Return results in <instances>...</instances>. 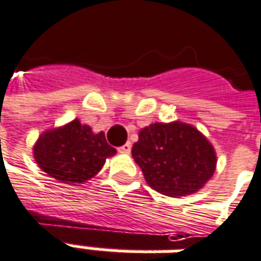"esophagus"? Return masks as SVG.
<instances>
[{
	"label": "esophagus",
	"mask_w": 261,
	"mask_h": 261,
	"mask_svg": "<svg viewBox=\"0 0 261 261\" xmlns=\"http://www.w3.org/2000/svg\"><path fill=\"white\" fill-rule=\"evenodd\" d=\"M118 151H120V152H123V154H130L131 143H125L123 147H120V148H118Z\"/></svg>",
	"instance_id": "esophagus-1"
}]
</instances>
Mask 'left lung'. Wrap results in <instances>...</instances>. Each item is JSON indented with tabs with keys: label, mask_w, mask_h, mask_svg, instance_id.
Here are the masks:
<instances>
[{
	"label": "left lung",
	"mask_w": 261,
	"mask_h": 261,
	"mask_svg": "<svg viewBox=\"0 0 261 261\" xmlns=\"http://www.w3.org/2000/svg\"><path fill=\"white\" fill-rule=\"evenodd\" d=\"M131 154L149 187L172 198L198 192L212 178L218 161L206 137L182 121L144 127Z\"/></svg>",
	"instance_id": "8db88e82"
}]
</instances>
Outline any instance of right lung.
Instances as JSON below:
<instances>
[{
    "mask_svg": "<svg viewBox=\"0 0 261 261\" xmlns=\"http://www.w3.org/2000/svg\"><path fill=\"white\" fill-rule=\"evenodd\" d=\"M116 149L106 141L103 131L94 134L77 118L67 124L42 133L34 145L39 168L63 184L79 185L89 181Z\"/></svg>",
    "mask_w": 261,
    "mask_h": 261,
    "instance_id": "right-lung-1",
    "label": "right lung"
}]
</instances>
